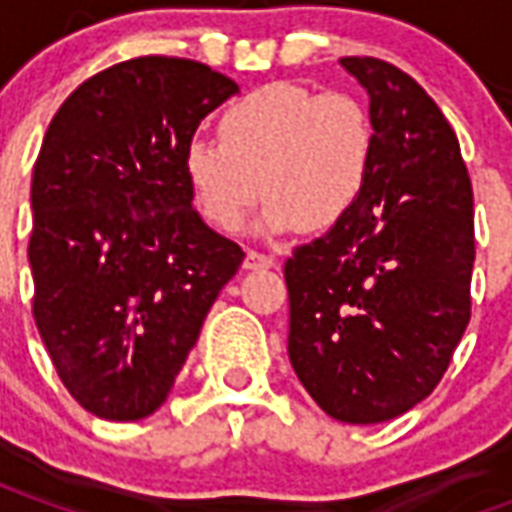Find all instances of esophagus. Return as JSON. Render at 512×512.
<instances>
[{
  "instance_id": "obj_1",
  "label": "esophagus",
  "mask_w": 512,
  "mask_h": 512,
  "mask_svg": "<svg viewBox=\"0 0 512 512\" xmlns=\"http://www.w3.org/2000/svg\"><path fill=\"white\" fill-rule=\"evenodd\" d=\"M274 266V257L263 255V252H255V249H249L244 257V268H271Z\"/></svg>"
}]
</instances>
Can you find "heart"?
Here are the masks:
<instances>
[{"label":"heart","mask_w":512,"mask_h":512,"mask_svg":"<svg viewBox=\"0 0 512 512\" xmlns=\"http://www.w3.org/2000/svg\"><path fill=\"white\" fill-rule=\"evenodd\" d=\"M219 139L191 136L183 175L194 205L216 230H238L266 194L263 230H326L354 211L373 158L376 126L348 93L266 84L235 101Z\"/></svg>","instance_id":"obj_1"}]
</instances>
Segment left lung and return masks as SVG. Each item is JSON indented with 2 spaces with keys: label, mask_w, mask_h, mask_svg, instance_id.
<instances>
[{
  "label": "left lung",
  "mask_w": 512,
  "mask_h": 512,
  "mask_svg": "<svg viewBox=\"0 0 512 512\" xmlns=\"http://www.w3.org/2000/svg\"><path fill=\"white\" fill-rule=\"evenodd\" d=\"M376 158L354 211L285 263L288 356L340 422H386L436 389L472 318L474 194L458 136L408 73L343 57Z\"/></svg>",
  "instance_id": "obj_1"
}]
</instances>
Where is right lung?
Returning <instances> with one entry per match:
<instances>
[{"label":"right lung","mask_w":512,"mask_h":512,"mask_svg":"<svg viewBox=\"0 0 512 512\" xmlns=\"http://www.w3.org/2000/svg\"><path fill=\"white\" fill-rule=\"evenodd\" d=\"M238 84L180 57L117 62L79 84L32 172V315L79 406L150 417L244 249L191 208L183 147Z\"/></svg>","instance_id":"obj_1"}]
</instances>
